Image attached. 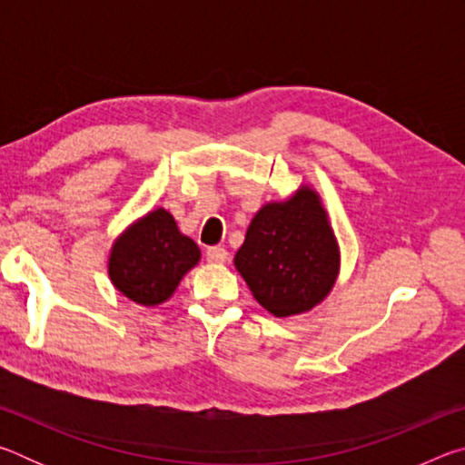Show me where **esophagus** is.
I'll use <instances>...</instances> for the list:
<instances>
[{
  "instance_id": "obj_1",
  "label": "esophagus",
  "mask_w": 465,
  "mask_h": 465,
  "mask_svg": "<svg viewBox=\"0 0 465 465\" xmlns=\"http://www.w3.org/2000/svg\"><path fill=\"white\" fill-rule=\"evenodd\" d=\"M207 261L215 264H223L227 261V250L223 246H211L207 250Z\"/></svg>"
}]
</instances>
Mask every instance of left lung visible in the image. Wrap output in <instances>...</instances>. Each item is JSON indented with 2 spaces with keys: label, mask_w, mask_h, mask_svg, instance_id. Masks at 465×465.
I'll list each match as a JSON object with an SVG mask.
<instances>
[{
  "label": "left lung",
  "mask_w": 465,
  "mask_h": 465,
  "mask_svg": "<svg viewBox=\"0 0 465 465\" xmlns=\"http://www.w3.org/2000/svg\"><path fill=\"white\" fill-rule=\"evenodd\" d=\"M233 262L272 316H295L318 305L332 289L341 262L320 196L303 186L285 203L264 204Z\"/></svg>",
  "instance_id": "8db88e82"
}]
</instances>
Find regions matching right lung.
I'll return each instance as SVG.
<instances>
[{
    "label": "right lung",
    "mask_w": 465,
    "mask_h": 465,
    "mask_svg": "<svg viewBox=\"0 0 465 465\" xmlns=\"http://www.w3.org/2000/svg\"><path fill=\"white\" fill-rule=\"evenodd\" d=\"M199 258V246L178 232L174 217L166 209H155L114 242L108 272L124 297L157 305L174 293Z\"/></svg>",
    "instance_id": "obj_1"
}]
</instances>
